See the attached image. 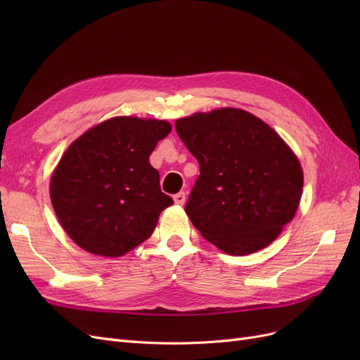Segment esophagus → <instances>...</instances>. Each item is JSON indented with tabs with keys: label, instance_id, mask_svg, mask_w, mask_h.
I'll return each instance as SVG.
<instances>
[{
	"label": "esophagus",
	"instance_id": "esophagus-1",
	"mask_svg": "<svg viewBox=\"0 0 360 360\" xmlns=\"http://www.w3.org/2000/svg\"><path fill=\"white\" fill-rule=\"evenodd\" d=\"M174 202L179 205H183L184 202H186V195H184V192H179L174 195Z\"/></svg>",
	"mask_w": 360,
	"mask_h": 360
}]
</instances>
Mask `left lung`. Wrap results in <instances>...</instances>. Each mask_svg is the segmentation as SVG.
<instances>
[{"instance_id":"obj_1","label":"left lung","mask_w":360,"mask_h":360,"mask_svg":"<svg viewBox=\"0 0 360 360\" xmlns=\"http://www.w3.org/2000/svg\"><path fill=\"white\" fill-rule=\"evenodd\" d=\"M176 130L200 163L184 207L195 228L230 255L269 246L302 197L303 171L285 141L237 108L179 118Z\"/></svg>"}]
</instances>
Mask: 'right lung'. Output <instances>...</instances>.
<instances>
[{"instance_id": "add662e5", "label": "right lung", "mask_w": 360, "mask_h": 360, "mask_svg": "<svg viewBox=\"0 0 360 360\" xmlns=\"http://www.w3.org/2000/svg\"><path fill=\"white\" fill-rule=\"evenodd\" d=\"M169 132L165 120L114 117L64 151L51 179V201L76 245L114 258L153 234L174 201L160 191L148 158Z\"/></svg>"}]
</instances>
